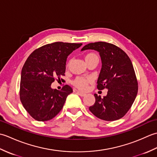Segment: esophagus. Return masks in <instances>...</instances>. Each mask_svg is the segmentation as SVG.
<instances>
[{"instance_id":"34e87169","label":"esophagus","mask_w":157,"mask_h":157,"mask_svg":"<svg viewBox=\"0 0 157 157\" xmlns=\"http://www.w3.org/2000/svg\"><path fill=\"white\" fill-rule=\"evenodd\" d=\"M76 92H77V94H78L79 96H86V94H84V93H82L81 92L77 91Z\"/></svg>"}]
</instances>
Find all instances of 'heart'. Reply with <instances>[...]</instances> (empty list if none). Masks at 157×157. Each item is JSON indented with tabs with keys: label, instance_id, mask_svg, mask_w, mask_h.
<instances>
[{
	"label": "heart",
	"instance_id": "b5f03b06",
	"mask_svg": "<svg viewBox=\"0 0 157 157\" xmlns=\"http://www.w3.org/2000/svg\"><path fill=\"white\" fill-rule=\"evenodd\" d=\"M96 57H98L94 52H89L86 54L84 56L85 61L86 63L91 61L92 59H94ZM69 66V63H67V67ZM92 82V79L91 78H82V77H77L72 81V84L75 86L76 88L81 91H86L87 90L88 88L89 84H91Z\"/></svg>",
	"mask_w": 157,
	"mask_h": 157
}]
</instances>
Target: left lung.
<instances>
[{
	"label": "left lung",
	"mask_w": 157,
	"mask_h": 157,
	"mask_svg": "<svg viewBox=\"0 0 157 157\" xmlns=\"http://www.w3.org/2000/svg\"><path fill=\"white\" fill-rule=\"evenodd\" d=\"M88 49L98 51L101 58L102 68L97 88L108 90L107 94L103 98L94 94L95 102L89 110L96 117L105 121L121 119L131 108L138 90L131 60L122 49L111 43H90L81 51Z\"/></svg>",
	"instance_id": "8db88e82"
}]
</instances>
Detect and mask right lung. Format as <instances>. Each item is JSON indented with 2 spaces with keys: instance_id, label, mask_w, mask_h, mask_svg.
Here are the masks:
<instances>
[{
  "instance_id": "1",
  "label": "right lung",
  "mask_w": 157,
  "mask_h": 157,
  "mask_svg": "<svg viewBox=\"0 0 157 157\" xmlns=\"http://www.w3.org/2000/svg\"><path fill=\"white\" fill-rule=\"evenodd\" d=\"M82 43L53 42L33 51L21 70L19 96L23 107L38 121L51 120L63 109L71 87L51 88L56 78L65 75L67 56Z\"/></svg>"
}]
</instances>
